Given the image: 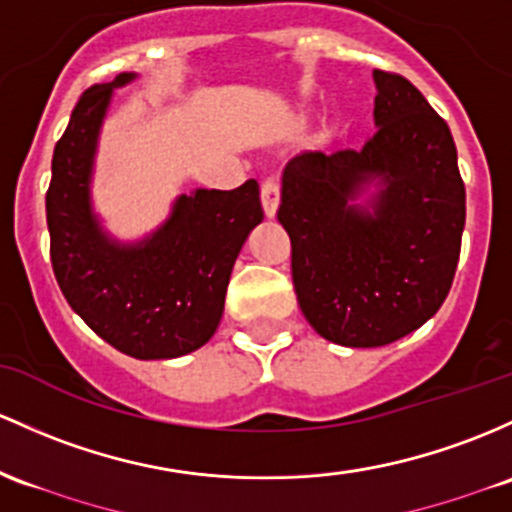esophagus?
Here are the masks:
<instances>
[{"mask_svg":"<svg viewBox=\"0 0 512 512\" xmlns=\"http://www.w3.org/2000/svg\"><path fill=\"white\" fill-rule=\"evenodd\" d=\"M262 209H265L267 218L277 216L279 209V184L274 179H267L262 182Z\"/></svg>","mask_w":512,"mask_h":512,"instance_id":"34e87169","label":"esophagus"}]
</instances>
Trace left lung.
I'll list each match as a JSON object with an SVG mask.
<instances>
[{
	"instance_id": "1",
	"label": "left lung",
	"mask_w": 512,
	"mask_h": 512,
	"mask_svg": "<svg viewBox=\"0 0 512 512\" xmlns=\"http://www.w3.org/2000/svg\"><path fill=\"white\" fill-rule=\"evenodd\" d=\"M372 77L376 131L362 150L291 157L277 213L303 316L345 347L389 345L435 316L466 221L449 126L401 75Z\"/></svg>"
}]
</instances>
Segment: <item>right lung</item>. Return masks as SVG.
I'll return each mask as SVG.
<instances>
[{"instance_id": "1", "label": "right lung", "mask_w": 512, "mask_h": 512, "mask_svg": "<svg viewBox=\"0 0 512 512\" xmlns=\"http://www.w3.org/2000/svg\"><path fill=\"white\" fill-rule=\"evenodd\" d=\"M138 80L123 72L87 89L53 153L46 194L50 260L72 311L101 340L136 359L199 350L221 323L235 260L265 218L260 187L194 189L172 201L160 226L121 240L94 209L101 126L114 92Z\"/></svg>"}]
</instances>
